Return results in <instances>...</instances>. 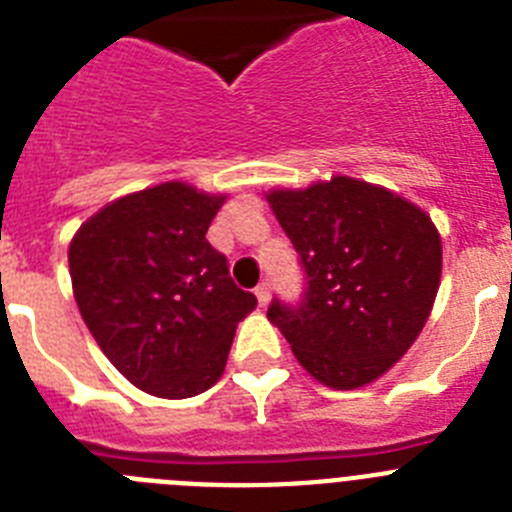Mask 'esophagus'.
<instances>
[{
	"instance_id": "esophagus-1",
	"label": "esophagus",
	"mask_w": 512,
	"mask_h": 512,
	"mask_svg": "<svg viewBox=\"0 0 512 512\" xmlns=\"http://www.w3.org/2000/svg\"><path fill=\"white\" fill-rule=\"evenodd\" d=\"M253 295H256V300H259V305L264 307L266 302H269V297H271V287H269V282H261L259 287L253 289Z\"/></svg>"
}]
</instances>
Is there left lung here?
<instances>
[{"label": "left lung", "instance_id": "1", "mask_svg": "<svg viewBox=\"0 0 512 512\" xmlns=\"http://www.w3.org/2000/svg\"><path fill=\"white\" fill-rule=\"evenodd\" d=\"M266 200L305 274L300 300L274 297L266 315L323 384L374 382L431 315L441 279L436 225L397 194L348 176Z\"/></svg>", "mask_w": 512, "mask_h": 512}]
</instances>
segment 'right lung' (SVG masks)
Returning <instances> with one entry per match:
<instances>
[{
    "label": "right lung",
    "mask_w": 512,
    "mask_h": 512,
    "mask_svg": "<svg viewBox=\"0 0 512 512\" xmlns=\"http://www.w3.org/2000/svg\"><path fill=\"white\" fill-rule=\"evenodd\" d=\"M220 205L223 197L166 182L102 207L71 241L81 318L117 372L148 395L210 390L235 325L256 307L205 238Z\"/></svg>",
    "instance_id": "1"
}]
</instances>
